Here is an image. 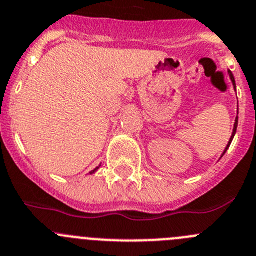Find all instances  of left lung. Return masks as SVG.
<instances>
[{"label":"left lung","mask_w":256,"mask_h":256,"mask_svg":"<svg viewBox=\"0 0 256 256\" xmlns=\"http://www.w3.org/2000/svg\"><path fill=\"white\" fill-rule=\"evenodd\" d=\"M228 76H230V80H231V82H232V84H234V88H235V90H236V83H235V78H234V74L231 73V70H228ZM238 117L236 116L235 125H234V130H232V135H231V138H230V142H228V146H226V149L224 150V154H222V156H224V155H225V152H228V148H230L231 142H232V140H234V136H235V134H236V130H238Z\"/></svg>","instance_id":"obj_1"}]
</instances>
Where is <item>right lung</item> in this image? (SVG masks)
Here are the masks:
<instances>
[{
    "label": "right lung",
    "instance_id": "right-lung-1",
    "mask_svg": "<svg viewBox=\"0 0 256 256\" xmlns=\"http://www.w3.org/2000/svg\"><path fill=\"white\" fill-rule=\"evenodd\" d=\"M100 166H97V168H96V169H93V170H92V172H90V174H93V173H96V172L98 170V168H100Z\"/></svg>",
    "mask_w": 256,
    "mask_h": 256
}]
</instances>
